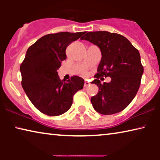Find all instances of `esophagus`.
<instances>
[{
	"instance_id": "34e87169",
	"label": "esophagus",
	"mask_w": 160,
	"mask_h": 160,
	"mask_svg": "<svg viewBox=\"0 0 160 160\" xmlns=\"http://www.w3.org/2000/svg\"><path fill=\"white\" fill-rule=\"evenodd\" d=\"M89 84H90V83L88 82H86V81H85V82H84V87H87V86H89Z\"/></svg>"
}]
</instances>
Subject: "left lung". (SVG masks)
Returning <instances> with one entry per match:
<instances>
[{"mask_svg":"<svg viewBox=\"0 0 160 160\" xmlns=\"http://www.w3.org/2000/svg\"><path fill=\"white\" fill-rule=\"evenodd\" d=\"M84 34L81 39L99 47L102 54L96 78L91 82L99 89L91 98L93 108L104 115L119 113L132 102L141 85L143 67L138 50L122 35L108 31ZM103 76L111 77V82L102 85L98 78Z\"/></svg>","mask_w":160,"mask_h":160,"instance_id":"8db88e82","label":"left lung"}]
</instances>
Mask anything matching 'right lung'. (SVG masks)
Segmentation results:
<instances>
[{"mask_svg": "<svg viewBox=\"0 0 160 160\" xmlns=\"http://www.w3.org/2000/svg\"><path fill=\"white\" fill-rule=\"evenodd\" d=\"M84 32L48 34L28 48L20 65L22 86L33 106L48 116H59L68 111L73 95L83 89L84 81L73 76L60 80L58 70L66 59L68 46Z\"/></svg>", "mask_w": 160, "mask_h": 160, "instance_id": "obj_1", "label": "right lung"}]
</instances>
